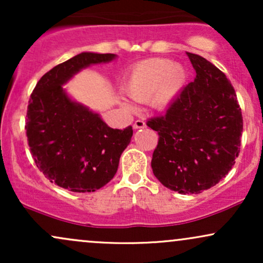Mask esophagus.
Segmentation results:
<instances>
[{
  "label": "esophagus",
  "mask_w": 263,
  "mask_h": 263,
  "mask_svg": "<svg viewBox=\"0 0 263 263\" xmlns=\"http://www.w3.org/2000/svg\"><path fill=\"white\" fill-rule=\"evenodd\" d=\"M146 127V122L143 121V120H137V121H135L134 123V128H143Z\"/></svg>",
  "instance_id": "obj_1"
}]
</instances>
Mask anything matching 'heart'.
I'll use <instances>...</instances> for the list:
<instances>
[{"label":"heart","instance_id":"b5f03b06","mask_svg":"<svg viewBox=\"0 0 263 263\" xmlns=\"http://www.w3.org/2000/svg\"><path fill=\"white\" fill-rule=\"evenodd\" d=\"M186 83V71L171 60L153 58L138 63L125 81V91L132 100L146 102L152 99L158 108H167L177 100ZM125 107L131 106L125 104Z\"/></svg>","mask_w":263,"mask_h":263}]
</instances>
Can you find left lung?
<instances>
[{
	"mask_svg": "<svg viewBox=\"0 0 263 263\" xmlns=\"http://www.w3.org/2000/svg\"><path fill=\"white\" fill-rule=\"evenodd\" d=\"M195 79L163 116L147 126L158 132L153 174L180 194H199L218 184L238 157L242 115L226 75L198 54L186 53Z\"/></svg>",
	"mask_w": 263,
	"mask_h": 263,
	"instance_id": "obj_1",
	"label": "left lung"
}]
</instances>
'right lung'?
Returning <instances> with one entry per match:
<instances>
[{"label": "right lung", "instance_id": "1", "mask_svg": "<svg viewBox=\"0 0 263 263\" xmlns=\"http://www.w3.org/2000/svg\"><path fill=\"white\" fill-rule=\"evenodd\" d=\"M115 58L78 54L45 73L29 99L26 135L33 159L50 182L70 192L90 193L106 185L134 135L131 126L108 127L100 115L71 100L63 89L81 69Z\"/></svg>", "mask_w": 263, "mask_h": 263}]
</instances>
